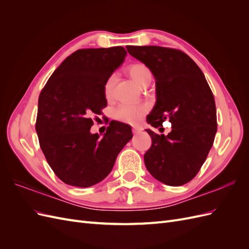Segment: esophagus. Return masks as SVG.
Masks as SVG:
<instances>
[{"mask_svg": "<svg viewBox=\"0 0 249 249\" xmlns=\"http://www.w3.org/2000/svg\"><path fill=\"white\" fill-rule=\"evenodd\" d=\"M142 130L140 129V127H138V126H134L133 127V133L134 134H138V133H140Z\"/></svg>", "mask_w": 249, "mask_h": 249, "instance_id": "esophagus-1", "label": "esophagus"}]
</instances>
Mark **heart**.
Wrapping results in <instances>:
<instances>
[{"label": "heart", "instance_id": "obj_1", "mask_svg": "<svg viewBox=\"0 0 249 249\" xmlns=\"http://www.w3.org/2000/svg\"><path fill=\"white\" fill-rule=\"evenodd\" d=\"M127 73L132 80L140 87H145L152 81V72L148 67L143 63H134L127 66ZM115 77L110 76L104 85V93L107 99H111L113 94V87H114ZM147 112V106L144 104H123L118 106L113 116L115 119L125 124H136Z\"/></svg>", "mask_w": 249, "mask_h": 249}]
</instances>
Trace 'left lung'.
Here are the masks:
<instances>
[{
    "mask_svg": "<svg viewBox=\"0 0 249 249\" xmlns=\"http://www.w3.org/2000/svg\"><path fill=\"white\" fill-rule=\"evenodd\" d=\"M156 79L157 102L146 122L154 127L171 123L168 135L146 130L152 146L144 155L147 170L169 186L190 182L205 163L217 132L212 90L201 70L184 52L144 46L126 47Z\"/></svg>",
    "mask_w": 249,
    "mask_h": 249,
    "instance_id": "1",
    "label": "left lung"
}]
</instances>
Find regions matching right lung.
<instances>
[{"instance_id":"add662e5","label":"right lung","mask_w":249,"mask_h":249,"mask_svg":"<svg viewBox=\"0 0 249 249\" xmlns=\"http://www.w3.org/2000/svg\"><path fill=\"white\" fill-rule=\"evenodd\" d=\"M125 55L123 47L78 50L41 90L35 124L39 145L50 167L67 185L100 183L133 137L131 126L119 122L110 123L103 138L90 133L92 117L107 106L105 82Z\"/></svg>"}]
</instances>
